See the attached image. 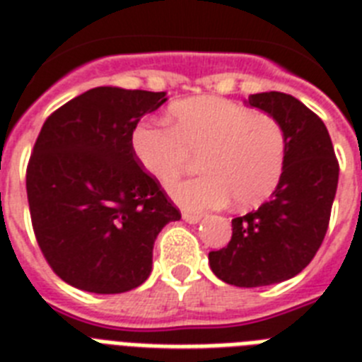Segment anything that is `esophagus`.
Returning <instances> with one entry per match:
<instances>
[{
  "label": "esophagus",
  "instance_id": "34e87169",
  "mask_svg": "<svg viewBox=\"0 0 362 362\" xmlns=\"http://www.w3.org/2000/svg\"><path fill=\"white\" fill-rule=\"evenodd\" d=\"M183 220L187 223H198L199 220H202V216H199V214H192V213H187V211H185Z\"/></svg>",
  "mask_w": 362,
  "mask_h": 362
}]
</instances>
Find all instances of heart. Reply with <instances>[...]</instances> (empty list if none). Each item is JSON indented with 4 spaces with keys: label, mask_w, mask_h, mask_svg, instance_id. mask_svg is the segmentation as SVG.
<instances>
[{
    "label": "heart",
    "mask_w": 362,
    "mask_h": 362,
    "mask_svg": "<svg viewBox=\"0 0 362 362\" xmlns=\"http://www.w3.org/2000/svg\"><path fill=\"white\" fill-rule=\"evenodd\" d=\"M170 127L139 125L131 136L136 163L159 183L183 174L190 157H199L203 175L170 188L187 209H213L233 199L252 209L281 181L286 163V133L281 122L235 101L203 95L175 103Z\"/></svg>",
    "instance_id": "1"
}]
</instances>
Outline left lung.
I'll list each match as a JSON object with an SVG mask.
<instances>
[{"label":"left lung","mask_w":362,"mask_h":362,"mask_svg":"<svg viewBox=\"0 0 362 362\" xmlns=\"http://www.w3.org/2000/svg\"><path fill=\"white\" fill-rule=\"evenodd\" d=\"M247 103L281 122L286 163L268 202L233 218V237L209 264L222 281L244 288L298 276L313 261L329 226L339 163L324 122L294 95L261 92Z\"/></svg>","instance_id":"1"}]
</instances>
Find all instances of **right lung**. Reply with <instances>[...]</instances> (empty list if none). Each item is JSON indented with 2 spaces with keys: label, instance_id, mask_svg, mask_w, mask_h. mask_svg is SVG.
Instances as JSON below:
<instances>
[{
  "label": "right lung",
  "instance_id": "obj_1",
  "mask_svg": "<svg viewBox=\"0 0 362 362\" xmlns=\"http://www.w3.org/2000/svg\"><path fill=\"white\" fill-rule=\"evenodd\" d=\"M166 92L98 86L42 125L27 166L38 246L68 285L94 294L136 288L151 274L160 229L181 218L140 168L131 136Z\"/></svg>",
  "mask_w": 362,
  "mask_h": 362
}]
</instances>
